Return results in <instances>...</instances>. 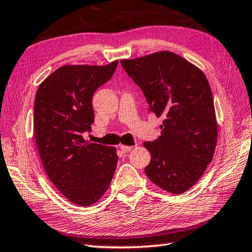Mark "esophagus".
I'll list each match as a JSON object with an SVG mask.
<instances>
[{
  "label": "esophagus",
  "mask_w": 252,
  "mask_h": 252,
  "mask_svg": "<svg viewBox=\"0 0 252 252\" xmlns=\"http://www.w3.org/2000/svg\"><path fill=\"white\" fill-rule=\"evenodd\" d=\"M120 149L123 152H129V151L132 150V149H133V147H132V146H123V144H122V146H120Z\"/></svg>",
  "instance_id": "1"
}]
</instances>
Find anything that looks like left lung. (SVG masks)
<instances>
[{"instance_id":"left-lung-1","label":"left lung","mask_w":252,"mask_h":252,"mask_svg":"<svg viewBox=\"0 0 252 252\" xmlns=\"http://www.w3.org/2000/svg\"><path fill=\"white\" fill-rule=\"evenodd\" d=\"M121 64L142 90L149 111L163 119L159 138L143 143L151 153L147 177L161 189L181 194L206 171L218 138L206 75L169 51L122 60Z\"/></svg>"}]
</instances>
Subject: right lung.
<instances>
[{"label": "right lung", "instance_id": "add662e5", "mask_svg": "<svg viewBox=\"0 0 252 252\" xmlns=\"http://www.w3.org/2000/svg\"><path fill=\"white\" fill-rule=\"evenodd\" d=\"M106 65H64L40 84L34 101V134L42 164L72 203L89 207L108 190L116 171V148L85 141L94 122L92 96L112 78Z\"/></svg>", "mask_w": 252, "mask_h": 252}]
</instances>
